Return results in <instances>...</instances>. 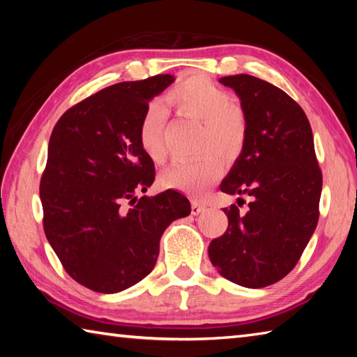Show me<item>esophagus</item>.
<instances>
[{
	"label": "esophagus",
	"mask_w": 357,
	"mask_h": 357,
	"mask_svg": "<svg viewBox=\"0 0 357 357\" xmlns=\"http://www.w3.org/2000/svg\"><path fill=\"white\" fill-rule=\"evenodd\" d=\"M203 211H204V204H202L200 202H197V200L192 202V214L193 215L200 214V213H203Z\"/></svg>",
	"instance_id": "34e87169"
}]
</instances>
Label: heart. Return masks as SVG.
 I'll list each match as a JSON object with an SVG mask.
<instances>
[{"mask_svg": "<svg viewBox=\"0 0 357 357\" xmlns=\"http://www.w3.org/2000/svg\"><path fill=\"white\" fill-rule=\"evenodd\" d=\"M164 102L185 118L200 121V151H211L192 160L176 162L162 173L160 184L165 189L179 190L189 195H202L209 185L219 179L222 164L217 159L231 162L244 149L249 123L245 113L231 104V96L211 78L193 74L174 86L164 96ZM164 126L165 112L159 104L151 105L143 113L138 126V143L143 153L154 164H164Z\"/></svg>", "mask_w": 357, "mask_h": 357, "instance_id": "b5f03b06", "label": "heart"}]
</instances>
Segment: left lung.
Wrapping results in <instances>:
<instances>
[{"label": "left lung", "mask_w": 357, "mask_h": 357, "mask_svg": "<svg viewBox=\"0 0 357 357\" xmlns=\"http://www.w3.org/2000/svg\"><path fill=\"white\" fill-rule=\"evenodd\" d=\"M219 82L239 96L249 123L245 146L220 190L252 200L245 214L236 204L223 209L228 228L211 241L209 259L241 287H269L291 273L318 223L323 174L312 128L298 102L261 78Z\"/></svg>", "instance_id": "left-lung-1"}]
</instances>
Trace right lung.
I'll return each instance as SVG.
<instances>
[{"label": "right lung", "mask_w": 357, "mask_h": 357, "mask_svg": "<svg viewBox=\"0 0 357 357\" xmlns=\"http://www.w3.org/2000/svg\"><path fill=\"white\" fill-rule=\"evenodd\" d=\"M173 82L167 74L112 84L70 107L52 132L39 187L44 231L66 273L93 291L118 293L144 279L165 228L190 214L176 190L135 197L155 176L138 126Z\"/></svg>", "instance_id": "1"}]
</instances>
